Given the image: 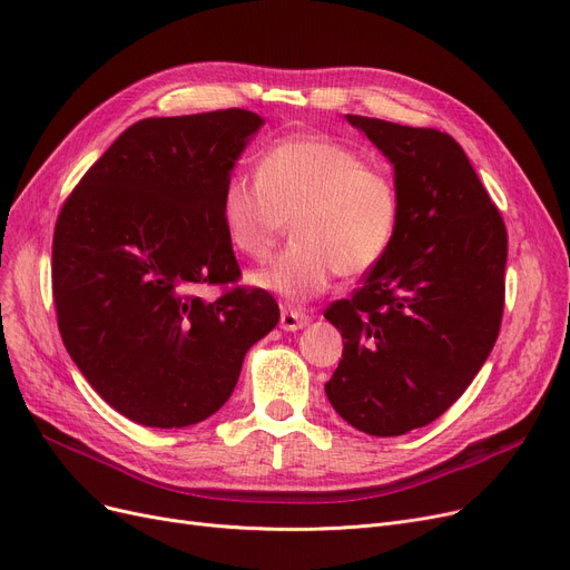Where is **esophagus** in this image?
I'll return each mask as SVG.
<instances>
[{"mask_svg":"<svg viewBox=\"0 0 570 570\" xmlns=\"http://www.w3.org/2000/svg\"><path fill=\"white\" fill-rule=\"evenodd\" d=\"M307 323H309V314H305L303 309H291V307H284V309H282L279 325L284 327L286 333L301 331V327H305Z\"/></svg>","mask_w":570,"mask_h":570,"instance_id":"esophagus-1","label":"esophagus"}]
</instances>
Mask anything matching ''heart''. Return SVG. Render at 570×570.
<instances>
[{
  "label": "heart",
  "mask_w": 570,
  "mask_h": 570,
  "mask_svg": "<svg viewBox=\"0 0 570 570\" xmlns=\"http://www.w3.org/2000/svg\"><path fill=\"white\" fill-rule=\"evenodd\" d=\"M288 217L293 239L282 256L252 273V284L286 301H309L337 273L372 269L393 243L397 187L355 149L325 136L269 145L256 173H235L222 191L228 243L254 261L273 254Z\"/></svg>",
  "instance_id": "obj_1"
}]
</instances>
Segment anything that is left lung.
Returning a JSON list of instances; mask_svg holds the SVG:
<instances>
[{
	"label": "left lung",
	"instance_id": "obj_1",
	"mask_svg": "<svg viewBox=\"0 0 570 570\" xmlns=\"http://www.w3.org/2000/svg\"><path fill=\"white\" fill-rule=\"evenodd\" d=\"M346 119L393 164L400 219L363 286L325 309L346 340L325 395L355 430L400 436L436 421L488 361L503 314L508 237L455 138Z\"/></svg>",
	"mask_w": 570,
	"mask_h": 570
}]
</instances>
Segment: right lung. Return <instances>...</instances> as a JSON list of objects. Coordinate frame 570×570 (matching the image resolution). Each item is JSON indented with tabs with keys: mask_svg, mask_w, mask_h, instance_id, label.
<instances>
[{
	"mask_svg": "<svg viewBox=\"0 0 570 570\" xmlns=\"http://www.w3.org/2000/svg\"><path fill=\"white\" fill-rule=\"evenodd\" d=\"M261 127L243 108L140 119L57 217L62 342L101 400L138 425L189 428L217 413L247 351L279 321L261 288L200 295L239 277L222 191Z\"/></svg>",
	"mask_w": 570,
	"mask_h": 570,
	"instance_id": "right-lung-1",
	"label": "right lung"
}]
</instances>
